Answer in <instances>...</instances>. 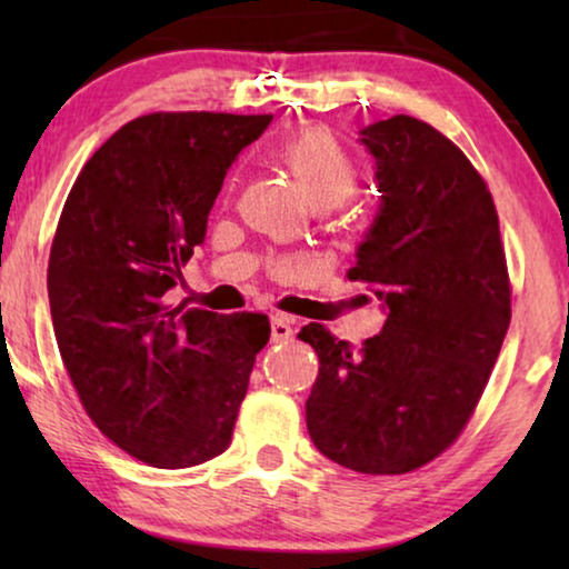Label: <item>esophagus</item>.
<instances>
[{
    "label": "esophagus",
    "instance_id": "esophagus-1",
    "mask_svg": "<svg viewBox=\"0 0 569 569\" xmlns=\"http://www.w3.org/2000/svg\"><path fill=\"white\" fill-rule=\"evenodd\" d=\"M271 336L273 341H288L293 336V319L286 313L271 316Z\"/></svg>",
    "mask_w": 569,
    "mask_h": 569
}]
</instances>
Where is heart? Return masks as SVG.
<instances>
[{
  "instance_id": "1",
  "label": "heart",
  "mask_w": 569,
  "mask_h": 569,
  "mask_svg": "<svg viewBox=\"0 0 569 569\" xmlns=\"http://www.w3.org/2000/svg\"><path fill=\"white\" fill-rule=\"evenodd\" d=\"M276 162L291 170L306 198L331 208L353 196L361 180V162L331 130L303 128L283 134L271 146Z\"/></svg>"
}]
</instances>
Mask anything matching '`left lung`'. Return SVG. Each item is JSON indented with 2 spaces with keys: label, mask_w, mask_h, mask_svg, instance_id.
Returning <instances> with one entry per match:
<instances>
[{
  "label": "left lung",
  "mask_w": 569,
  "mask_h": 569,
  "mask_svg": "<svg viewBox=\"0 0 569 569\" xmlns=\"http://www.w3.org/2000/svg\"><path fill=\"white\" fill-rule=\"evenodd\" d=\"M381 210L349 281L369 283L387 323L359 351L321 323L298 339L319 356L306 401L321 455L361 475H407L465 431L512 319L497 208L447 134L409 114L361 130Z\"/></svg>",
  "instance_id": "8db88e82"
}]
</instances>
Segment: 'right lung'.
Listing matches in <instances>:
<instances>
[{
    "instance_id": "1",
    "label": "right lung",
    "mask_w": 569,
    "mask_h": 569,
    "mask_svg": "<svg viewBox=\"0 0 569 569\" xmlns=\"http://www.w3.org/2000/svg\"><path fill=\"white\" fill-rule=\"evenodd\" d=\"M271 120L142 114L104 140L64 200L47 268L57 346L94 427L150 467L223 455L271 336L263 316L168 303L230 162Z\"/></svg>"
}]
</instances>
